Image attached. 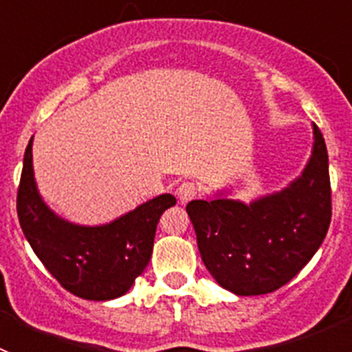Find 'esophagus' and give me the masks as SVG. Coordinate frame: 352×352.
I'll list each match as a JSON object with an SVG mask.
<instances>
[{
  "mask_svg": "<svg viewBox=\"0 0 352 352\" xmlns=\"http://www.w3.org/2000/svg\"><path fill=\"white\" fill-rule=\"evenodd\" d=\"M176 195H178V201L182 204H186L188 201H192V199L197 195V188H195L194 183L190 182H185L182 183V185L178 186V190H176Z\"/></svg>",
  "mask_w": 352,
  "mask_h": 352,
  "instance_id": "obj_1",
  "label": "esophagus"
}]
</instances>
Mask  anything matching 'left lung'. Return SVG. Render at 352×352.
Wrapping results in <instances>:
<instances>
[{"instance_id":"left-lung-1","label":"left lung","mask_w":352,"mask_h":352,"mask_svg":"<svg viewBox=\"0 0 352 352\" xmlns=\"http://www.w3.org/2000/svg\"><path fill=\"white\" fill-rule=\"evenodd\" d=\"M310 157L282 190L243 203L234 186L195 199L186 213L204 266L223 289L259 296L292 280L324 241L331 222L328 151L316 125Z\"/></svg>"}]
</instances>
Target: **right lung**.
<instances>
[{
  "instance_id": "add662e5",
  "label": "right lung",
  "mask_w": 352,
  "mask_h": 352,
  "mask_svg": "<svg viewBox=\"0 0 352 352\" xmlns=\"http://www.w3.org/2000/svg\"><path fill=\"white\" fill-rule=\"evenodd\" d=\"M174 204V195L162 194L107 223L70 222L40 195L30 139L17 194L19 223L49 273L82 300H116L130 291L151 259L162 213Z\"/></svg>"
}]
</instances>
